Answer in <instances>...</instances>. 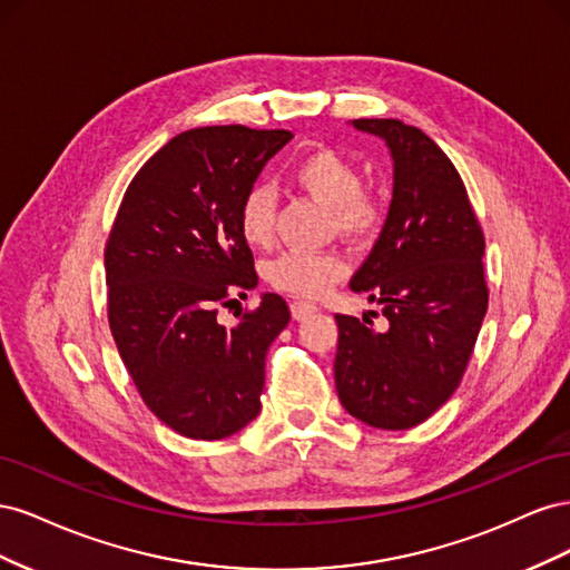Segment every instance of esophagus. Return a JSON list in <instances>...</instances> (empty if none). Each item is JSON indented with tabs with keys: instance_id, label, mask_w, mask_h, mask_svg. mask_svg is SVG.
Returning <instances> with one entry per match:
<instances>
[{
	"instance_id": "esophagus-1",
	"label": "esophagus",
	"mask_w": 570,
	"mask_h": 570,
	"mask_svg": "<svg viewBox=\"0 0 570 570\" xmlns=\"http://www.w3.org/2000/svg\"><path fill=\"white\" fill-rule=\"evenodd\" d=\"M289 312H292V318L295 321H304L306 316H312L314 312H318V306L312 304V302H292L289 304Z\"/></svg>"
}]
</instances>
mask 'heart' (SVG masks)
Segmentation results:
<instances>
[{"label":"heart","mask_w":570,"mask_h":570,"mask_svg":"<svg viewBox=\"0 0 570 570\" xmlns=\"http://www.w3.org/2000/svg\"><path fill=\"white\" fill-rule=\"evenodd\" d=\"M292 183L331 209L333 228L354 243H366L385 220V199L361 189V168L335 149H314L292 168ZM237 228L249 247H266L275 228V199L266 185H254L239 199ZM347 264L333 252H283L264 266L266 281L287 295L316 299L344 278Z\"/></svg>","instance_id":"heart-1"}]
</instances>
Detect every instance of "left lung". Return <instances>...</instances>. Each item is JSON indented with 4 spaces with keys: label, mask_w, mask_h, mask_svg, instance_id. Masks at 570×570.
I'll list each match as a JSON object with an SVG mask.
<instances>
[{
    "label": "left lung",
    "mask_w": 570,
    "mask_h": 570,
    "mask_svg": "<svg viewBox=\"0 0 570 570\" xmlns=\"http://www.w3.org/2000/svg\"><path fill=\"white\" fill-rule=\"evenodd\" d=\"M352 126L385 140L394 161L385 226L350 283L390 327L335 316V387L354 419L406 430L450 400L469 366L488 312L485 237L459 170L423 130L396 118Z\"/></svg>",
    "instance_id": "1"
}]
</instances>
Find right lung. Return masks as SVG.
I'll return each instance as SVG.
<instances>
[{
	"mask_svg": "<svg viewBox=\"0 0 570 570\" xmlns=\"http://www.w3.org/2000/svg\"><path fill=\"white\" fill-rule=\"evenodd\" d=\"M289 140V130L245 126L176 135L137 170L109 233L107 306L118 354L149 411L185 438H230L262 409L266 352L289 308L266 292L237 325L216 316L256 287L237 206Z\"/></svg>",
	"mask_w": 570,
	"mask_h": 570,
	"instance_id": "add662e5",
	"label": "right lung"
}]
</instances>
